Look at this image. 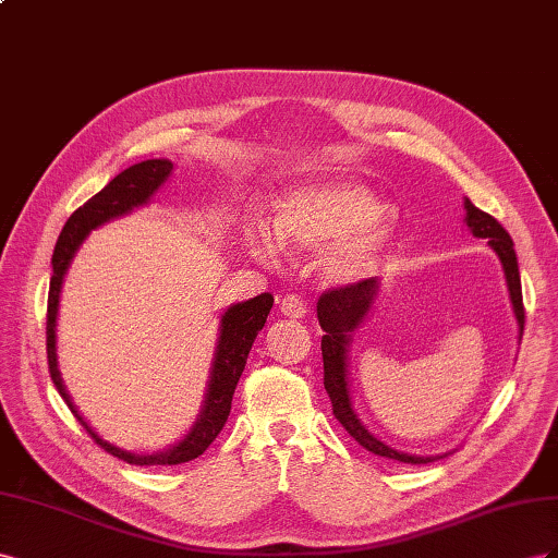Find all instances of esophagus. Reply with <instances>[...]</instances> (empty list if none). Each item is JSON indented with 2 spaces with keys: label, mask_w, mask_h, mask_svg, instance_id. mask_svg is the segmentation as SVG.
I'll use <instances>...</instances> for the list:
<instances>
[{
  "label": "esophagus",
  "mask_w": 558,
  "mask_h": 558,
  "mask_svg": "<svg viewBox=\"0 0 558 558\" xmlns=\"http://www.w3.org/2000/svg\"><path fill=\"white\" fill-rule=\"evenodd\" d=\"M280 313L288 315V317H294V320H299V317L306 315L304 299H301L299 294H288V296L280 301Z\"/></svg>",
  "instance_id": "esophagus-1"
}]
</instances>
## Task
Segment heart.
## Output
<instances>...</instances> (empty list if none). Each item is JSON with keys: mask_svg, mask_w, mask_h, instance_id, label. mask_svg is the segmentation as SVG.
<instances>
[{"mask_svg": "<svg viewBox=\"0 0 558 558\" xmlns=\"http://www.w3.org/2000/svg\"><path fill=\"white\" fill-rule=\"evenodd\" d=\"M397 233V215L374 189L353 180H325L284 191L274 229L250 219L243 241L264 264H276L282 247L296 254L320 252L323 278L345 288L376 274Z\"/></svg>", "mask_w": 558, "mask_h": 558, "instance_id": "obj_1", "label": "heart"}]
</instances>
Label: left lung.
Segmentation results:
<instances>
[{
  "instance_id": "8db88e82",
  "label": "left lung",
  "mask_w": 558,
  "mask_h": 558,
  "mask_svg": "<svg viewBox=\"0 0 558 558\" xmlns=\"http://www.w3.org/2000/svg\"><path fill=\"white\" fill-rule=\"evenodd\" d=\"M465 225L476 238H488L490 250L498 254V259L505 270V282L509 301H512V311L519 325V341L523 337V299H521V278H519V264L514 243L509 233L500 227L498 219H493L488 213L474 208L472 201L465 198ZM380 290V280L369 278L357 284H345V288L329 290L317 301V320L325 331L323 337V362H325V390L331 400V409L337 421L345 427V433L353 437L360 447L367 451L384 456L390 460H400V463L411 465H425L433 463L441 456H416L404 453L388 447L386 441L374 437L364 423L360 421L357 411L353 407V395H350L348 384V350L353 343V331L364 323L376 304V296Z\"/></svg>"
}]
</instances>
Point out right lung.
Listing matches in <instances>:
<instances>
[{
  "instance_id": "right-lung-1",
  "label": "right lung",
  "mask_w": 558,
  "mask_h": 558,
  "mask_svg": "<svg viewBox=\"0 0 558 558\" xmlns=\"http://www.w3.org/2000/svg\"><path fill=\"white\" fill-rule=\"evenodd\" d=\"M170 174H172V163L168 158H149V161L135 163L131 168H125L123 172H119L102 191H98V194L88 198L82 208L72 213L68 225L62 227L58 235L53 259H51L53 276H51V288H49V308H46V353H49L51 380L62 400H65V404L70 407V411L78 418V423L88 429V435L95 439V444H100L107 453L117 456L131 465H180L198 458L205 449L210 447L229 418L233 392L238 386V378H241L245 369L250 348L254 339H257V333L262 331L270 308H274V296L264 292L254 299L241 301V304H231L225 311V315H221L219 339H217L208 390H205L201 413L194 421V425L189 427V433L178 444H172V447L156 453L123 451L95 433V429L84 421L82 413L76 411L72 397L60 378L58 350H56V323H58L62 280H65V274L74 259L76 250L82 247V243L86 241L93 229H98L111 219H119L123 215L133 213L135 208L147 205L156 191L166 184Z\"/></svg>"
}]
</instances>
